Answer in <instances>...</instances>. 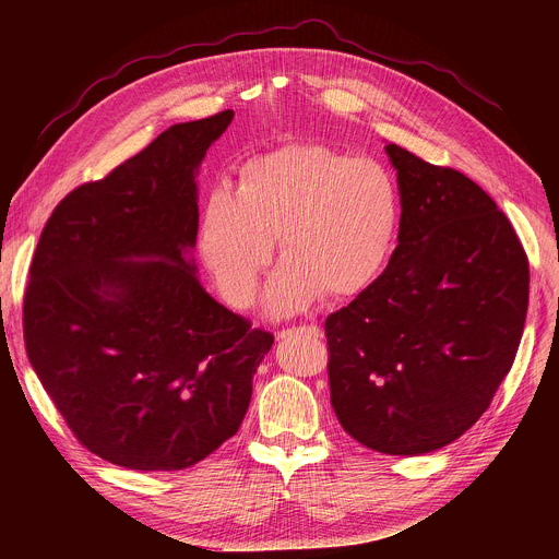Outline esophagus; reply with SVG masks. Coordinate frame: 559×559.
<instances>
[{
  "label": "esophagus",
  "mask_w": 559,
  "mask_h": 559,
  "mask_svg": "<svg viewBox=\"0 0 559 559\" xmlns=\"http://www.w3.org/2000/svg\"><path fill=\"white\" fill-rule=\"evenodd\" d=\"M298 332H311V334H318V328H289V330H283L281 334H278V338H287V336H292V334H298Z\"/></svg>",
  "instance_id": "34e87169"
}]
</instances>
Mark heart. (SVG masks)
I'll list each match as a JSON object with an SVG mask.
<instances>
[{
    "label": "heart",
    "instance_id": "heart-1",
    "mask_svg": "<svg viewBox=\"0 0 559 559\" xmlns=\"http://www.w3.org/2000/svg\"><path fill=\"white\" fill-rule=\"evenodd\" d=\"M403 221L395 177L371 158L321 145H285L246 164L238 194L207 192L199 250L221 294L236 307L254 298L281 236L285 263L267 285V307L292 313L323 292L352 298L391 261Z\"/></svg>",
    "mask_w": 559,
    "mask_h": 559
}]
</instances>
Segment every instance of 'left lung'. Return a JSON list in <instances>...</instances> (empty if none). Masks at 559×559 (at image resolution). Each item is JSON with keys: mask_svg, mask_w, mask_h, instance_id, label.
Returning a JSON list of instances; mask_svg holds the SVG:
<instances>
[{"mask_svg": "<svg viewBox=\"0 0 559 559\" xmlns=\"http://www.w3.org/2000/svg\"><path fill=\"white\" fill-rule=\"evenodd\" d=\"M403 221L380 278L325 321L332 407L362 447L442 449L489 409L528 309V259L496 201L453 168L384 145Z\"/></svg>", "mask_w": 559, "mask_h": 559, "instance_id": "1", "label": "left lung"}]
</instances>
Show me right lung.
Here are the masks:
<instances>
[{
  "instance_id": "right-lung-1",
  "label": "right lung",
  "mask_w": 559,
  "mask_h": 559,
  "mask_svg": "<svg viewBox=\"0 0 559 559\" xmlns=\"http://www.w3.org/2000/svg\"><path fill=\"white\" fill-rule=\"evenodd\" d=\"M231 117L170 126L74 188L31 263L28 360L72 436L126 468L181 471L216 451L241 427L274 345L183 257L199 231L197 168Z\"/></svg>"
}]
</instances>
